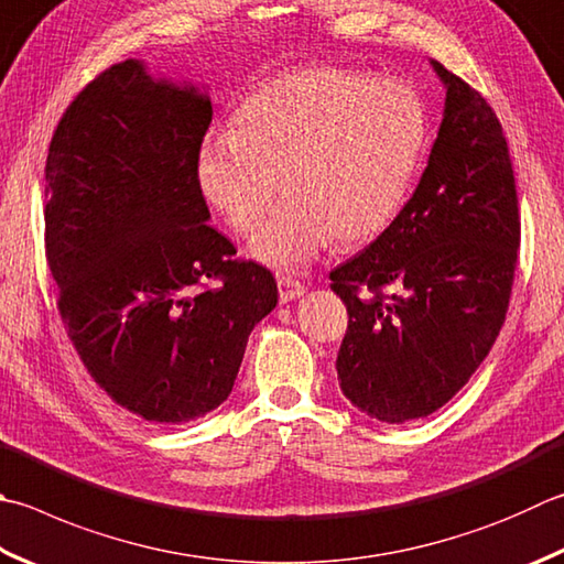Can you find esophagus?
Masks as SVG:
<instances>
[{
	"label": "esophagus",
	"instance_id": "34e87169",
	"mask_svg": "<svg viewBox=\"0 0 564 564\" xmlns=\"http://www.w3.org/2000/svg\"><path fill=\"white\" fill-rule=\"evenodd\" d=\"M278 286H280V302H292V300H300L304 294V284L300 280L290 278V274H280L278 278Z\"/></svg>",
	"mask_w": 564,
	"mask_h": 564
}]
</instances>
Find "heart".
Listing matches in <instances>:
<instances>
[{"instance_id":"1","label":"heart","mask_w":564,"mask_h":564,"mask_svg":"<svg viewBox=\"0 0 564 564\" xmlns=\"http://www.w3.org/2000/svg\"><path fill=\"white\" fill-rule=\"evenodd\" d=\"M424 112L400 83L341 68H304L254 90L232 132L200 144L198 182L230 226L280 270L314 260L332 238L356 246L398 216L420 162Z\"/></svg>"}]
</instances>
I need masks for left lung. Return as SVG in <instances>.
I'll use <instances>...</instances> for the list:
<instances>
[{"label": "left lung", "instance_id": "left-lung-1", "mask_svg": "<svg viewBox=\"0 0 564 564\" xmlns=\"http://www.w3.org/2000/svg\"><path fill=\"white\" fill-rule=\"evenodd\" d=\"M447 88L430 162L395 220L332 270L348 310L336 358L370 417H427L484 364L506 322L520 246L503 127L481 93L432 61Z\"/></svg>", "mask_w": 564, "mask_h": 564}]
</instances>
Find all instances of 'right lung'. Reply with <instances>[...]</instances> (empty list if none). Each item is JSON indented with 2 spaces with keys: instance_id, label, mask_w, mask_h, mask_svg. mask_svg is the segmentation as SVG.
I'll return each mask as SVG.
<instances>
[{
  "instance_id": "1",
  "label": "right lung",
  "mask_w": 564,
  "mask_h": 564,
  "mask_svg": "<svg viewBox=\"0 0 564 564\" xmlns=\"http://www.w3.org/2000/svg\"><path fill=\"white\" fill-rule=\"evenodd\" d=\"M214 108L142 61L76 95L46 159V260L83 366L117 405L184 424L230 395L278 282L208 226L198 152Z\"/></svg>"
}]
</instances>
